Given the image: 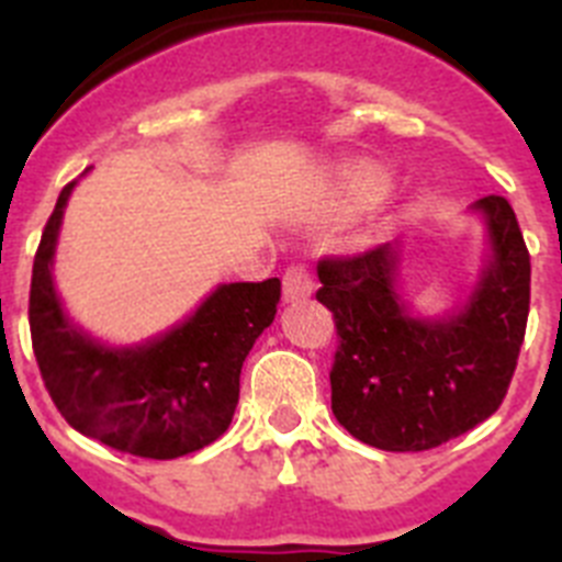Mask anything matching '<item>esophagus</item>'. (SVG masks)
<instances>
[{
    "label": "esophagus",
    "mask_w": 562,
    "mask_h": 562,
    "mask_svg": "<svg viewBox=\"0 0 562 562\" xmlns=\"http://www.w3.org/2000/svg\"><path fill=\"white\" fill-rule=\"evenodd\" d=\"M315 292V281H312V272L306 267H290L284 272V301L286 304H297V301H306V297Z\"/></svg>",
    "instance_id": "34e87169"
}]
</instances>
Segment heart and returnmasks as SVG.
Listing matches in <instances>:
<instances>
[{
    "instance_id": "heart-1",
    "label": "heart",
    "mask_w": 562,
    "mask_h": 562,
    "mask_svg": "<svg viewBox=\"0 0 562 562\" xmlns=\"http://www.w3.org/2000/svg\"><path fill=\"white\" fill-rule=\"evenodd\" d=\"M385 191H389V177L369 162L351 166L340 173V202L346 207L374 205Z\"/></svg>"
}]
</instances>
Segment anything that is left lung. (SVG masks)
<instances>
[{
	"instance_id": "1",
	"label": "left lung",
	"mask_w": 562,
	"mask_h": 562,
	"mask_svg": "<svg viewBox=\"0 0 562 562\" xmlns=\"http://www.w3.org/2000/svg\"><path fill=\"white\" fill-rule=\"evenodd\" d=\"M467 213L484 227V252L464 297L439 315L402 292V238L317 267V301L340 337L331 414L371 448H439L490 419L509 389L529 317V252L504 196H481Z\"/></svg>"
}]
</instances>
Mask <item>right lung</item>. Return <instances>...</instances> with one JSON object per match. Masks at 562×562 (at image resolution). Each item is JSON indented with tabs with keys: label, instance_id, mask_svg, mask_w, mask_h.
Returning <instances> with one entry per match:
<instances>
[{
	"label": "right lung",
	"instance_id": "1",
	"mask_svg": "<svg viewBox=\"0 0 562 562\" xmlns=\"http://www.w3.org/2000/svg\"><path fill=\"white\" fill-rule=\"evenodd\" d=\"M58 193L30 281V335L42 380L64 419L106 448L180 459L220 439L238 405V376L276 321L281 281L220 284L171 329L140 342L101 340L69 317L53 265L67 202Z\"/></svg>",
	"mask_w": 562,
	"mask_h": 562
}]
</instances>
